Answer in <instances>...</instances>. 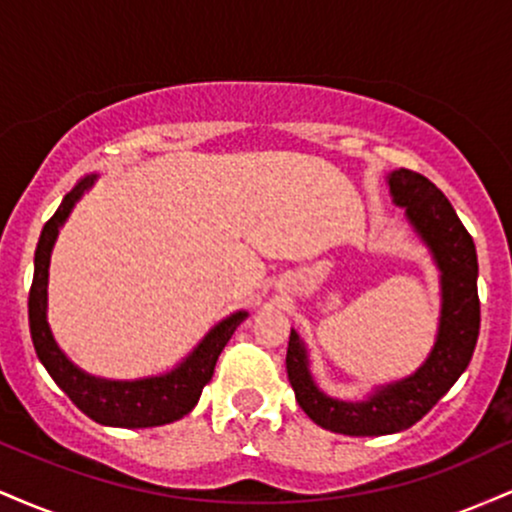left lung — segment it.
Returning a JSON list of instances; mask_svg holds the SVG:
<instances>
[{
	"label": "left lung",
	"mask_w": 512,
	"mask_h": 512,
	"mask_svg": "<svg viewBox=\"0 0 512 512\" xmlns=\"http://www.w3.org/2000/svg\"><path fill=\"white\" fill-rule=\"evenodd\" d=\"M395 207L426 245L440 272V317L436 342L407 378L375 385L363 399H337L317 387L310 370L308 346L291 330L286 373L296 402L317 426L344 436H387L414 426L433 409L469 366L479 337L477 248L457 219L448 197L431 180L407 168L387 173Z\"/></svg>",
	"instance_id": "1"
}]
</instances>
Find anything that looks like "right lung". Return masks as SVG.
I'll list each match as a JSON object with an SVG mask.
<instances>
[{
	"label": "right lung",
	"mask_w": 512,
	"mask_h": 512,
	"mask_svg": "<svg viewBox=\"0 0 512 512\" xmlns=\"http://www.w3.org/2000/svg\"><path fill=\"white\" fill-rule=\"evenodd\" d=\"M98 173L81 178L62 199L55 216L45 223L40 233L38 248L33 260V286L28 293V325L31 339L40 363L50 373V378L60 385V390L79 407L88 419L96 424L115 428H151L173 424L190 414L199 402L204 385L214 375L223 346L233 337L236 327L248 317V310H236L199 339L178 366L166 373L146 375L137 380H110L101 375H91L81 370L57 344L48 322V281L50 257L57 236L67 223L76 202L96 185Z\"/></svg>",
	"instance_id": "1"
}]
</instances>
